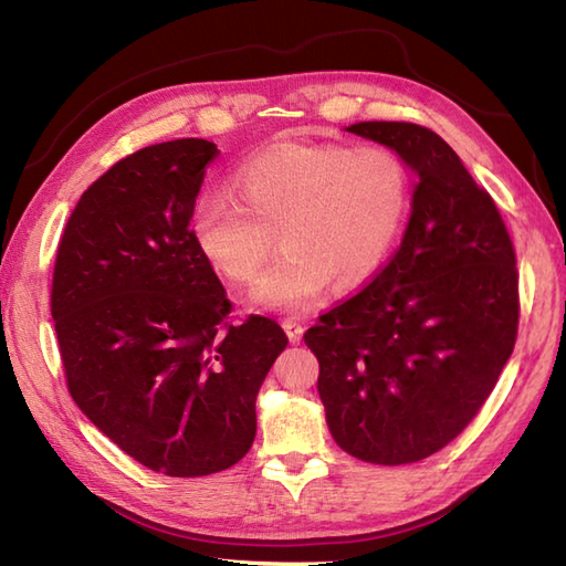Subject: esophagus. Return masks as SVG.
Wrapping results in <instances>:
<instances>
[{
	"mask_svg": "<svg viewBox=\"0 0 566 566\" xmlns=\"http://www.w3.org/2000/svg\"><path fill=\"white\" fill-rule=\"evenodd\" d=\"M282 328H284V333H286V338H290V343H298V340H302L304 326H302V323H298L296 318H284V321H282Z\"/></svg>",
	"mask_w": 566,
	"mask_h": 566,
	"instance_id": "34e87169",
	"label": "esophagus"
}]
</instances>
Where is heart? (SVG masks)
I'll use <instances>...</instances> for the list:
<instances>
[{"label": "heart", "instance_id": "1", "mask_svg": "<svg viewBox=\"0 0 566 566\" xmlns=\"http://www.w3.org/2000/svg\"><path fill=\"white\" fill-rule=\"evenodd\" d=\"M231 195H201L189 233L201 258L233 282H250L274 231L284 255L250 290V304L302 314L335 290L367 284L399 240L411 175L389 148L274 143L233 172Z\"/></svg>", "mask_w": 566, "mask_h": 566}]
</instances>
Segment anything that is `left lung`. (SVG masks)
I'll use <instances>...</instances> for the list:
<instances>
[{
	"label": "left lung",
	"mask_w": 566,
	"mask_h": 566,
	"mask_svg": "<svg viewBox=\"0 0 566 566\" xmlns=\"http://www.w3.org/2000/svg\"><path fill=\"white\" fill-rule=\"evenodd\" d=\"M347 134L416 177L399 250L363 292L304 333L340 448L371 464L442 450L494 391L518 333V270L494 199L430 128L359 122Z\"/></svg>",
	"instance_id": "8db88e82"
}]
</instances>
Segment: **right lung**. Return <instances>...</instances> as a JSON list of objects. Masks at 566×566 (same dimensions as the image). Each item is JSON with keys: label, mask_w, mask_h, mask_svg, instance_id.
<instances>
[{"label": "right lung", "mask_w": 566, "mask_h": 566, "mask_svg": "<svg viewBox=\"0 0 566 566\" xmlns=\"http://www.w3.org/2000/svg\"><path fill=\"white\" fill-rule=\"evenodd\" d=\"M203 138L148 146L104 172L57 245L51 311L80 411L143 467L223 472L255 440L258 391L286 347L272 318L228 326L231 302L189 233Z\"/></svg>", "instance_id": "right-lung-1"}]
</instances>
